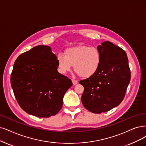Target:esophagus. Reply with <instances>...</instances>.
<instances>
[{
	"label": "esophagus",
	"instance_id": "obj_1",
	"mask_svg": "<svg viewBox=\"0 0 146 146\" xmlns=\"http://www.w3.org/2000/svg\"><path fill=\"white\" fill-rule=\"evenodd\" d=\"M72 81L74 85H76L78 83V81L76 80H72Z\"/></svg>",
	"mask_w": 146,
	"mask_h": 146
}]
</instances>
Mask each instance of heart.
<instances>
[{
    "label": "heart",
    "instance_id": "heart-1",
    "mask_svg": "<svg viewBox=\"0 0 146 146\" xmlns=\"http://www.w3.org/2000/svg\"><path fill=\"white\" fill-rule=\"evenodd\" d=\"M100 52L94 46L81 45L67 48L65 56L58 55L57 67L60 73L65 74L74 69L80 77L88 78L94 75L100 66Z\"/></svg>",
    "mask_w": 146,
    "mask_h": 146
}]
</instances>
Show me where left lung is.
Masks as SVG:
<instances>
[{
  "instance_id": "1",
  "label": "left lung",
  "mask_w": 146,
  "mask_h": 146,
  "mask_svg": "<svg viewBox=\"0 0 146 146\" xmlns=\"http://www.w3.org/2000/svg\"><path fill=\"white\" fill-rule=\"evenodd\" d=\"M101 60L96 72L80 84L84 87L83 106L89 111L107 112L123 101L131 80L126 52L110 41L98 45Z\"/></svg>"
}]
</instances>
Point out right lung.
I'll use <instances>...</instances> for the list:
<instances>
[{"label": "right lung", "mask_w": 146, "mask_h": 146, "mask_svg": "<svg viewBox=\"0 0 146 146\" xmlns=\"http://www.w3.org/2000/svg\"><path fill=\"white\" fill-rule=\"evenodd\" d=\"M11 84L20 107L38 117H49L61 110L72 81L57 71V57L50 46L38 45L20 55Z\"/></svg>", "instance_id": "add662e5"}]
</instances>
